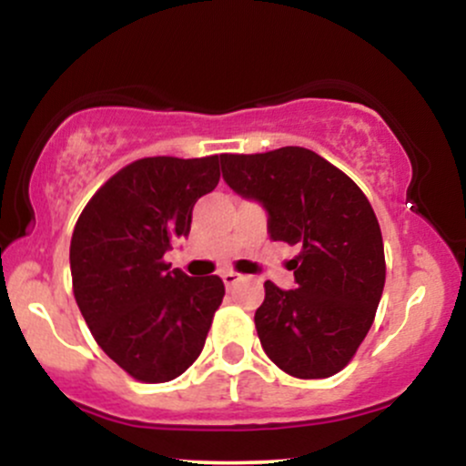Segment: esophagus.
<instances>
[{
  "label": "esophagus",
  "instance_id": "34e87169",
  "mask_svg": "<svg viewBox=\"0 0 466 466\" xmlns=\"http://www.w3.org/2000/svg\"><path fill=\"white\" fill-rule=\"evenodd\" d=\"M221 278H223V282H226V287H232L240 280V274H237V271H223Z\"/></svg>",
  "mask_w": 466,
  "mask_h": 466
}]
</instances>
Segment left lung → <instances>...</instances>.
I'll return each instance as SVG.
<instances>
[{
  "label": "left lung",
  "instance_id": "1",
  "mask_svg": "<svg viewBox=\"0 0 466 466\" xmlns=\"http://www.w3.org/2000/svg\"><path fill=\"white\" fill-rule=\"evenodd\" d=\"M221 168L229 188L263 203L269 237L300 248L289 260L298 289L265 282L254 315L263 350L291 377H333L370 330L386 285L370 201L349 175L302 147L226 153Z\"/></svg>",
  "mask_w": 466,
  "mask_h": 466
}]
</instances>
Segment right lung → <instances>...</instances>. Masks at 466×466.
Listing matches in <instances>:
<instances>
[{"instance_id": "obj_1", "label": "right lung", "mask_w": 466, "mask_h": 466, "mask_svg": "<svg viewBox=\"0 0 466 466\" xmlns=\"http://www.w3.org/2000/svg\"><path fill=\"white\" fill-rule=\"evenodd\" d=\"M221 155L144 157L120 168L80 212L69 245L72 289L96 344L142 383L173 381L201 355L226 287L170 269L192 208L217 188Z\"/></svg>"}]
</instances>
